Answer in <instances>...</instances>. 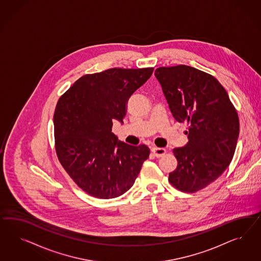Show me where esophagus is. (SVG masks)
Segmentation results:
<instances>
[{
    "label": "esophagus",
    "mask_w": 261,
    "mask_h": 261,
    "mask_svg": "<svg viewBox=\"0 0 261 261\" xmlns=\"http://www.w3.org/2000/svg\"><path fill=\"white\" fill-rule=\"evenodd\" d=\"M151 152L154 154L155 157L159 158V157H162L163 155H165L166 150L165 148H163V147H156V146H154V147L151 148Z\"/></svg>",
    "instance_id": "obj_1"
}]
</instances>
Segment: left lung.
<instances>
[{"mask_svg":"<svg viewBox=\"0 0 261 261\" xmlns=\"http://www.w3.org/2000/svg\"><path fill=\"white\" fill-rule=\"evenodd\" d=\"M174 119L187 122L189 142L174 148L177 168L168 181L182 192L214 182L229 166L237 147L239 119L229 95L213 75L186 65L155 71Z\"/></svg>","mask_w":261,"mask_h":261,"instance_id":"8db88e82","label":"left lung"}]
</instances>
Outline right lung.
Listing matches in <instances>:
<instances>
[{
	"label": "right lung",
	"mask_w": 261,
	"mask_h": 261,
	"mask_svg": "<svg viewBox=\"0 0 261 261\" xmlns=\"http://www.w3.org/2000/svg\"><path fill=\"white\" fill-rule=\"evenodd\" d=\"M154 68H114L76 80L58 100L54 123L56 154L72 181L100 199L130 190L149 148L119 141L113 121L123 123L127 102Z\"/></svg>",
	"instance_id": "1"
}]
</instances>
